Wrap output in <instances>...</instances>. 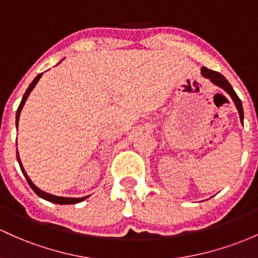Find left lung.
Here are the masks:
<instances>
[{"instance_id": "1", "label": "left lung", "mask_w": 258, "mask_h": 258, "mask_svg": "<svg viewBox=\"0 0 258 258\" xmlns=\"http://www.w3.org/2000/svg\"><path fill=\"white\" fill-rule=\"evenodd\" d=\"M202 75H203L206 79H209L210 81L213 82L214 85H217L218 87L223 88L224 91H225L228 95H230V97H231V99L234 101L235 106H236L237 110H239V114H240V120L241 123L243 121V109H242V103H241V99L237 97L236 93H235L234 88H232V86L229 84L228 80L225 79V77L223 76L221 74L217 73V71H213V70H209V69L207 68H202ZM243 124V123H242Z\"/></svg>"}]
</instances>
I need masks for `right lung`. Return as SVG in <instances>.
Returning a JSON list of instances; mask_svg holds the SVG:
<instances>
[{
  "instance_id": "obj_1",
  "label": "right lung",
  "mask_w": 258,
  "mask_h": 258,
  "mask_svg": "<svg viewBox=\"0 0 258 258\" xmlns=\"http://www.w3.org/2000/svg\"><path fill=\"white\" fill-rule=\"evenodd\" d=\"M41 75H43V74H39V75H38L37 77H35L34 80H33V82H32V84H30V85H29V87L27 88V91H26V93H24L23 98H22V102H21V104H19V107H18V109H17V114H16V125H17V128H18L19 115H21V112H22V109H23V106H24V103H26L27 98H28V97H29L30 92H32V91H33V88L35 87V85H37V84H38V81H39V80H40ZM17 160H18V163H19V166H21V170H22V172H23L24 177H26L27 182H28V184L30 185V188H32V189L34 190V192L37 193V195L39 196L40 198L45 199V201H48V202H51V203H55V204H76V203H80V202L85 201L86 198H88V196H86V197H81V198H68V197H57V196L50 195V193H46V192H44V190L39 189V188H38L37 185H35L34 183H33L32 181H30V178H29V177H28V174L26 173V171H24L23 166H22V162H21V159H19L18 151H17Z\"/></svg>"
}]
</instances>
